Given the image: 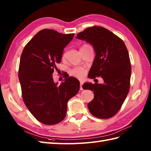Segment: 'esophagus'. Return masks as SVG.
<instances>
[{
	"mask_svg": "<svg viewBox=\"0 0 151 151\" xmlns=\"http://www.w3.org/2000/svg\"><path fill=\"white\" fill-rule=\"evenodd\" d=\"M83 81H80V90H83V87H82V86H83Z\"/></svg>",
	"mask_w": 151,
	"mask_h": 151,
	"instance_id": "obj_1",
	"label": "esophagus"
}]
</instances>
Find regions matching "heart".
Returning a JSON list of instances; mask_svg holds the SVG:
<instances>
[{"instance_id":"obj_1","label":"heart","mask_w":151,"mask_h":151,"mask_svg":"<svg viewBox=\"0 0 151 151\" xmlns=\"http://www.w3.org/2000/svg\"><path fill=\"white\" fill-rule=\"evenodd\" d=\"M88 46H89L88 45H83L81 48L88 47ZM66 55V53H65L64 55H63V57L65 58ZM70 74H71L72 76L75 77V78H82L85 76V72L82 68L78 67V68H75L72 69L71 71H70Z\"/></svg>"}]
</instances>
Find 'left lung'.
I'll use <instances>...</instances> for the list:
<instances>
[{
	"mask_svg": "<svg viewBox=\"0 0 151 151\" xmlns=\"http://www.w3.org/2000/svg\"><path fill=\"white\" fill-rule=\"evenodd\" d=\"M77 39L92 45L96 56L88 78L101 77L103 84L86 83L83 88L93 91L94 98L88 104L96 118L107 119L119 111L130 88L131 65L125 43L105 28L93 26L77 34Z\"/></svg>",
	"mask_w": 151,
	"mask_h": 151,
	"instance_id": "1",
	"label": "left lung"
}]
</instances>
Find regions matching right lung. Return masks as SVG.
<instances>
[{
	"instance_id": "obj_1",
	"label": "right lung",
	"mask_w": 151,
	"mask_h": 151,
	"mask_svg": "<svg viewBox=\"0 0 151 151\" xmlns=\"http://www.w3.org/2000/svg\"><path fill=\"white\" fill-rule=\"evenodd\" d=\"M73 36L44 29L30 40L22 53L19 79L22 98L32 114L45 125L63 121L67 103L79 90L78 79L67 77L58 85L52 75L58 70L56 65L61 63L63 50Z\"/></svg>"
}]
</instances>
